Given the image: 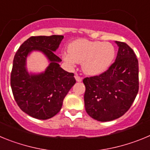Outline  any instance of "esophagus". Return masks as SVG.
<instances>
[{
	"mask_svg": "<svg viewBox=\"0 0 150 150\" xmlns=\"http://www.w3.org/2000/svg\"><path fill=\"white\" fill-rule=\"evenodd\" d=\"M75 79H76V82H78V83H80V82H82V78L79 77L77 74H76V75H75Z\"/></svg>",
	"mask_w": 150,
	"mask_h": 150,
	"instance_id": "obj_1",
	"label": "esophagus"
}]
</instances>
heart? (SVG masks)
<instances>
[{
  "label": "heart",
  "instance_id": "b5f03b06",
  "mask_svg": "<svg viewBox=\"0 0 150 150\" xmlns=\"http://www.w3.org/2000/svg\"><path fill=\"white\" fill-rule=\"evenodd\" d=\"M68 52L62 55L64 62L72 67L76 63H82L83 73L88 76H98L106 72L116 56V49L112 43L85 39L73 41Z\"/></svg>",
  "mask_w": 150,
  "mask_h": 150
}]
</instances>
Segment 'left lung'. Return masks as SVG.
Listing matches in <instances>:
<instances>
[{
    "label": "left lung",
    "mask_w": 150,
    "mask_h": 150,
    "mask_svg": "<svg viewBox=\"0 0 150 150\" xmlns=\"http://www.w3.org/2000/svg\"><path fill=\"white\" fill-rule=\"evenodd\" d=\"M119 47L115 62L99 76L83 79L85 108L94 120L112 121L129 110L139 88L138 61L125 43L115 41Z\"/></svg>",
    "instance_id": "obj_1"
}]
</instances>
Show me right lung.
<instances>
[{
  "instance_id": "add662e5",
  "label": "right lung",
  "mask_w": 150,
  "mask_h": 150,
  "mask_svg": "<svg viewBox=\"0 0 150 150\" xmlns=\"http://www.w3.org/2000/svg\"><path fill=\"white\" fill-rule=\"evenodd\" d=\"M63 38L62 35L30 37L14 56L10 76L13 96L19 108L35 119L44 120L55 116L76 83L74 74L60 67L62 59L55 54ZM33 51L43 53L48 60V66L43 72L27 71V58Z\"/></svg>"
}]
</instances>
